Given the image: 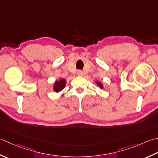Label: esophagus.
Instances as JSON below:
<instances>
[{
  "label": "esophagus",
  "mask_w": 158,
  "mask_h": 158,
  "mask_svg": "<svg viewBox=\"0 0 158 158\" xmlns=\"http://www.w3.org/2000/svg\"><path fill=\"white\" fill-rule=\"evenodd\" d=\"M77 75L79 76H82L83 75V72L81 70H78L77 71Z\"/></svg>",
  "instance_id": "esophagus-1"
}]
</instances>
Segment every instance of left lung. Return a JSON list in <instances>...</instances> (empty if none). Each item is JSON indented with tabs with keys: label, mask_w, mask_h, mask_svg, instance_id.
Returning a JSON list of instances; mask_svg holds the SVG:
<instances>
[{
	"label": "left lung",
	"mask_w": 158,
	"mask_h": 158,
	"mask_svg": "<svg viewBox=\"0 0 158 158\" xmlns=\"http://www.w3.org/2000/svg\"><path fill=\"white\" fill-rule=\"evenodd\" d=\"M97 85H99V86H100V88H102V87H103V86H102V85H101V83H99V82H97Z\"/></svg>",
	"instance_id": "left-lung-1"
}]
</instances>
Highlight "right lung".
I'll use <instances>...</instances> for the list:
<instances>
[{"mask_svg": "<svg viewBox=\"0 0 158 158\" xmlns=\"http://www.w3.org/2000/svg\"><path fill=\"white\" fill-rule=\"evenodd\" d=\"M66 86V80L65 79H60V81H56L54 85V91L56 92H59L62 90V89Z\"/></svg>", "mask_w": 158, "mask_h": 158, "instance_id": "obj_1", "label": "right lung"}]
</instances>
